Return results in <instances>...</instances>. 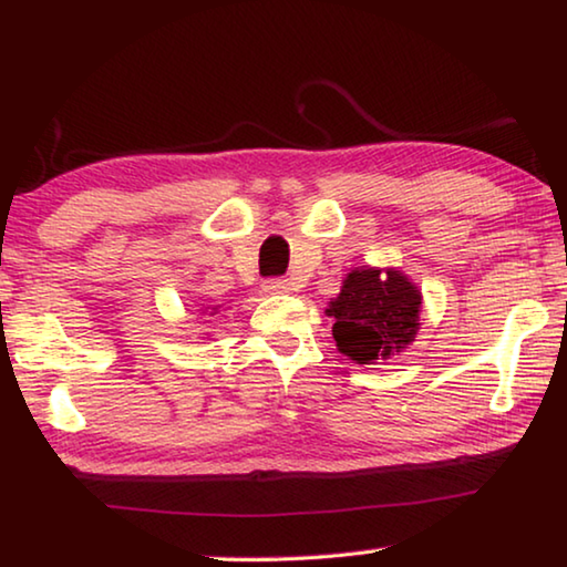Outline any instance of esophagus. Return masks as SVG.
Returning <instances> with one entry per match:
<instances>
[{"label": "esophagus", "mask_w": 567, "mask_h": 567, "mask_svg": "<svg viewBox=\"0 0 567 567\" xmlns=\"http://www.w3.org/2000/svg\"><path fill=\"white\" fill-rule=\"evenodd\" d=\"M262 290L270 292V295H285L292 290V282L285 280V277H270V280L262 282Z\"/></svg>", "instance_id": "34e87169"}]
</instances>
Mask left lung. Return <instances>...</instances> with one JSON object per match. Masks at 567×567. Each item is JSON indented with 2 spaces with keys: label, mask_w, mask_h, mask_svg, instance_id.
<instances>
[{
  "label": "left lung",
  "mask_w": 567,
  "mask_h": 567,
  "mask_svg": "<svg viewBox=\"0 0 567 567\" xmlns=\"http://www.w3.org/2000/svg\"><path fill=\"white\" fill-rule=\"evenodd\" d=\"M422 295L400 270L358 267L328 305L338 350L358 364L400 354L420 330Z\"/></svg>",
  "instance_id": "obj_1"
}]
</instances>
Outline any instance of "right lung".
Returning a JSON list of instances; mask_svg holds the SVG:
<instances>
[{"instance_id":"1","label":"right lung","mask_w":567,"mask_h":567,"mask_svg":"<svg viewBox=\"0 0 567 567\" xmlns=\"http://www.w3.org/2000/svg\"><path fill=\"white\" fill-rule=\"evenodd\" d=\"M217 307H219V305H217ZM217 307H205V312H203V315H215V312H217ZM207 309H213L214 312L213 313H207L206 312Z\"/></svg>"}]
</instances>
